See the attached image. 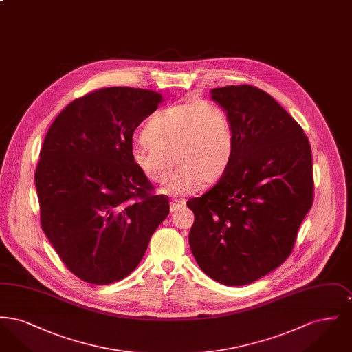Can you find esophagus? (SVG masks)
<instances>
[{"instance_id": "1", "label": "esophagus", "mask_w": 352, "mask_h": 352, "mask_svg": "<svg viewBox=\"0 0 352 352\" xmlns=\"http://www.w3.org/2000/svg\"><path fill=\"white\" fill-rule=\"evenodd\" d=\"M186 206V201L184 199H171L170 201V211H178L179 208H182Z\"/></svg>"}]
</instances>
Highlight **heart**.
Segmentation results:
<instances>
[{
    "mask_svg": "<svg viewBox=\"0 0 352 352\" xmlns=\"http://www.w3.org/2000/svg\"><path fill=\"white\" fill-rule=\"evenodd\" d=\"M132 151L134 165L153 184H164L170 195L194 192L201 184L218 181L234 151V129L217 102L188 100L157 112L145 125ZM175 160H173L172 158Z\"/></svg>",
    "mask_w": 352,
    "mask_h": 352,
    "instance_id": "b5f03b06",
    "label": "heart"
}]
</instances>
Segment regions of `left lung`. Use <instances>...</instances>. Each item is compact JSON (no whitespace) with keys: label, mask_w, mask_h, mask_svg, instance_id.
Wrapping results in <instances>:
<instances>
[{"label":"left lung","mask_w":352,"mask_h":352,"mask_svg":"<svg viewBox=\"0 0 352 352\" xmlns=\"http://www.w3.org/2000/svg\"><path fill=\"white\" fill-rule=\"evenodd\" d=\"M234 129V151L217 184L187 201L188 234L201 270L228 286L280 267L294 248L314 199L310 142L301 125L250 84L211 91Z\"/></svg>","instance_id":"left-lung-1"}]
</instances>
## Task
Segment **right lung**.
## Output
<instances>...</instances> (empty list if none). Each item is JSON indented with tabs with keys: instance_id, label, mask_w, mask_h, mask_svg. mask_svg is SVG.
Returning <instances> with one entry per match:
<instances>
[{
	"instance_id": "obj_1",
	"label": "right lung",
	"mask_w": 352,
	"mask_h": 352,
	"mask_svg": "<svg viewBox=\"0 0 352 352\" xmlns=\"http://www.w3.org/2000/svg\"><path fill=\"white\" fill-rule=\"evenodd\" d=\"M164 101L132 87L95 89L51 124L35 168L41 227L68 270L108 285L141 261L170 211L134 165L135 128Z\"/></svg>"
}]
</instances>
